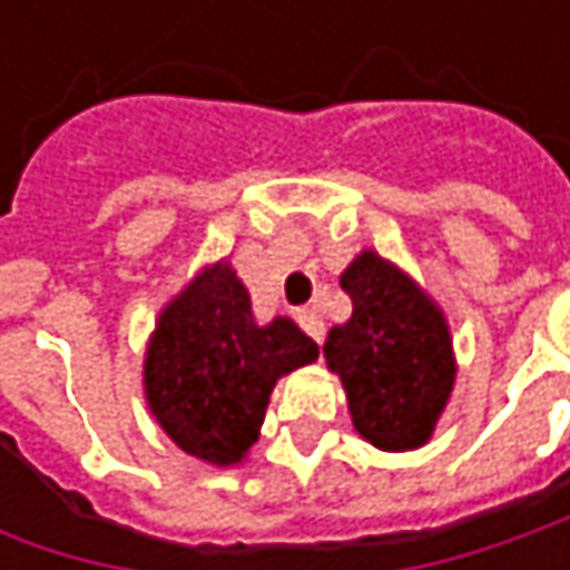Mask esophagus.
I'll use <instances>...</instances> for the list:
<instances>
[{
  "mask_svg": "<svg viewBox=\"0 0 570 570\" xmlns=\"http://www.w3.org/2000/svg\"><path fill=\"white\" fill-rule=\"evenodd\" d=\"M297 323H301V330L311 336V340L323 342V333H326V326H323V317H320L314 307H304V311H297Z\"/></svg>",
  "mask_w": 570,
  "mask_h": 570,
  "instance_id": "1",
  "label": "esophagus"
}]
</instances>
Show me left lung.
Instances as JSON below:
<instances>
[{"label": "left lung", "instance_id": "8db88e82", "mask_svg": "<svg viewBox=\"0 0 570 570\" xmlns=\"http://www.w3.org/2000/svg\"><path fill=\"white\" fill-rule=\"evenodd\" d=\"M340 282L352 297V317L330 330L323 355L342 377L352 422L381 450L425 444L456 374L444 314L371 250Z\"/></svg>", "mask_w": 570, "mask_h": 570}]
</instances>
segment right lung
Here are the masks:
<instances>
[{"label": "right lung", "mask_w": 570, "mask_h": 570, "mask_svg": "<svg viewBox=\"0 0 570 570\" xmlns=\"http://www.w3.org/2000/svg\"><path fill=\"white\" fill-rule=\"evenodd\" d=\"M317 355L292 320L259 326L247 288L218 263L165 307L145 355V396L184 453L230 466L253 448L275 381Z\"/></svg>", "instance_id": "obj_1"}]
</instances>
